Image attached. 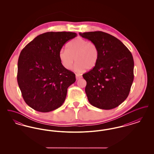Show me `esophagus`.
<instances>
[{"instance_id": "1", "label": "esophagus", "mask_w": 154, "mask_h": 154, "mask_svg": "<svg viewBox=\"0 0 154 154\" xmlns=\"http://www.w3.org/2000/svg\"><path fill=\"white\" fill-rule=\"evenodd\" d=\"M75 77H76L77 80H79V79H80L81 78H82V76L79 74H75Z\"/></svg>"}]
</instances>
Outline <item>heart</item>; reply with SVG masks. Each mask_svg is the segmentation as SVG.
I'll list each match as a JSON object with an SVG mask.
<instances>
[{
  "mask_svg": "<svg viewBox=\"0 0 154 154\" xmlns=\"http://www.w3.org/2000/svg\"><path fill=\"white\" fill-rule=\"evenodd\" d=\"M59 58L62 66L67 70L73 68L74 59L78 71H82L85 69L91 70L97 65L99 50L95 43L79 37L67 44L66 50H60Z\"/></svg>",
  "mask_w": 154,
  "mask_h": 154,
  "instance_id": "heart-1",
  "label": "heart"
}]
</instances>
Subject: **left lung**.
<instances>
[{"instance_id":"8db88e82","label":"left lung","mask_w":154,"mask_h":154,"mask_svg":"<svg viewBox=\"0 0 154 154\" xmlns=\"http://www.w3.org/2000/svg\"><path fill=\"white\" fill-rule=\"evenodd\" d=\"M99 50L95 67L82 75L88 101L103 110L114 109L129 95L134 79V60L128 48L116 37L102 31L79 33Z\"/></svg>"}]
</instances>
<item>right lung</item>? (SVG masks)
<instances>
[{
	"mask_svg": "<svg viewBox=\"0 0 154 154\" xmlns=\"http://www.w3.org/2000/svg\"><path fill=\"white\" fill-rule=\"evenodd\" d=\"M75 36L70 32H46L22 49L18 60L17 81L23 100L33 109L47 112L65 102L75 75L62 66L59 52Z\"/></svg>",
	"mask_w": 154,
	"mask_h": 154,
	"instance_id": "obj_1",
	"label": "right lung"
}]
</instances>
